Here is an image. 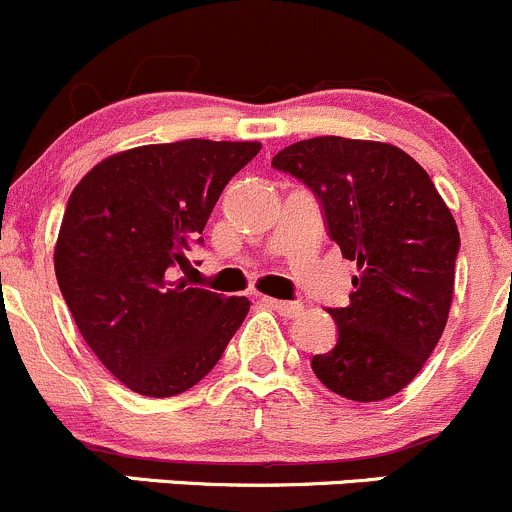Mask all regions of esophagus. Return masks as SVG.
<instances>
[{
	"mask_svg": "<svg viewBox=\"0 0 512 512\" xmlns=\"http://www.w3.org/2000/svg\"><path fill=\"white\" fill-rule=\"evenodd\" d=\"M263 303H266L268 308L276 310V313L286 315V318H295V315L303 313V305L300 303H288V300H276V298H263Z\"/></svg>",
	"mask_w": 512,
	"mask_h": 512,
	"instance_id": "obj_1",
	"label": "esophagus"
}]
</instances>
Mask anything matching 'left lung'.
Instances as JSON below:
<instances>
[{
	"label": "left lung",
	"instance_id": "1",
	"mask_svg": "<svg viewBox=\"0 0 512 512\" xmlns=\"http://www.w3.org/2000/svg\"><path fill=\"white\" fill-rule=\"evenodd\" d=\"M323 204L330 239L357 261L347 308H330L337 345L313 357L330 392L379 402L421 372L449 320L458 226L424 167L389 142L337 135L278 152Z\"/></svg>",
	"mask_w": 512,
	"mask_h": 512
}]
</instances>
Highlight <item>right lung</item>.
Returning a JSON list of instances; mask_svg holds the SVG:
<instances>
[{
    "label": "right lung",
    "instance_id": "add662e5",
    "mask_svg": "<svg viewBox=\"0 0 512 512\" xmlns=\"http://www.w3.org/2000/svg\"><path fill=\"white\" fill-rule=\"evenodd\" d=\"M261 142L179 140L98 162L66 204L56 281L96 357L142 397H175L207 377L251 300L187 288L177 266L226 182Z\"/></svg>",
    "mask_w": 512,
    "mask_h": 512
}]
</instances>
